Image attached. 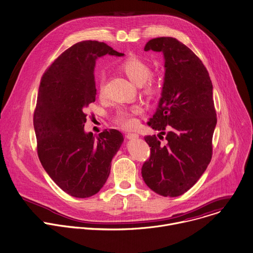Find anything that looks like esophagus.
<instances>
[{"label": "esophagus", "mask_w": 253, "mask_h": 253, "mask_svg": "<svg viewBox=\"0 0 253 253\" xmlns=\"http://www.w3.org/2000/svg\"><path fill=\"white\" fill-rule=\"evenodd\" d=\"M126 137H127V139H129V140H133V139H137V138L139 137V135L136 134V133H128V134L126 135Z\"/></svg>", "instance_id": "obj_1"}]
</instances>
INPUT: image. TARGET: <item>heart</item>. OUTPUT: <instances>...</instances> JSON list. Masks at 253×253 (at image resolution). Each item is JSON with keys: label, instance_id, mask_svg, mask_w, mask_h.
Wrapping results in <instances>:
<instances>
[{"label": "heart", "instance_id": "1", "mask_svg": "<svg viewBox=\"0 0 253 253\" xmlns=\"http://www.w3.org/2000/svg\"><path fill=\"white\" fill-rule=\"evenodd\" d=\"M120 69L125 73V75L136 85H143V84L151 77L152 70L150 66L140 58L130 57L120 64ZM99 92L103 91V81L98 83ZM155 92V87L152 83H148L145 88V93L152 95ZM140 112L138 107H133L129 110L121 109L115 115V121L123 128H133L135 127L137 121L134 115Z\"/></svg>", "mask_w": 253, "mask_h": 253}]
</instances>
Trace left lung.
Returning a JSON list of instances; mask_svg holds the SVG:
<instances>
[{
  "label": "left lung",
  "mask_w": 253,
  "mask_h": 253,
  "mask_svg": "<svg viewBox=\"0 0 253 253\" xmlns=\"http://www.w3.org/2000/svg\"><path fill=\"white\" fill-rule=\"evenodd\" d=\"M144 50L162 52L165 75L161 98L148 125L160 134L146 136L151 156L142 167L145 184L163 197H179L201 178L211 162L216 114L212 83L202 60L170 37L149 41ZM163 138V137H162Z\"/></svg>",
  "instance_id": "1"
}]
</instances>
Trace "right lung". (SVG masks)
Returning <instances> with one entry per match:
<instances>
[{"label":"right lung","instance_id":"1","mask_svg":"<svg viewBox=\"0 0 253 253\" xmlns=\"http://www.w3.org/2000/svg\"><path fill=\"white\" fill-rule=\"evenodd\" d=\"M106 54L124 55L96 41L73 44L45 71L39 88L34 127L40 161L50 179L75 198L100 191L124 141L115 129L98 137L84 131L85 111L95 101L96 59Z\"/></svg>","mask_w":253,"mask_h":253}]
</instances>
